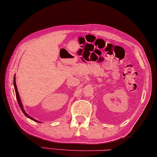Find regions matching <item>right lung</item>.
Here are the masks:
<instances>
[{"label":"right lung","mask_w":157,"mask_h":157,"mask_svg":"<svg viewBox=\"0 0 157 157\" xmlns=\"http://www.w3.org/2000/svg\"><path fill=\"white\" fill-rule=\"evenodd\" d=\"M13 85H14L15 91H16V98H17V102H18V105H19V106H20V109H21L22 111L23 112V113L25 114L26 117H29V119L33 120V121H35V122H40L39 121L35 120L34 118H33V117H31V116H29V115L26 113L25 111L24 110V108H23V106H22V102H21V100H20V96H19V93H18V91H17V86H16V78H15V76H14V79H13Z\"/></svg>","instance_id":"1"}]
</instances>
